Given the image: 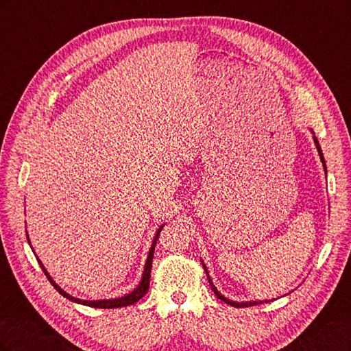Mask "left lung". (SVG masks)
I'll list each match as a JSON object with an SVG mask.
<instances>
[{
    "instance_id": "left-lung-1",
    "label": "left lung",
    "mask_w": 351,
    "mask_h": 351,
    "mask_svg": "<svg viewBox=\"0 0 351 351\" xmlns=\"http://www.w3.org/2000/svg\"><path fill=\"white\" fill-rule=\"evenodd\" d=\"M312 134H313V142H315V146H316V149H317V154H319V156H321V161H322V165H324V169H325V173H326V165H325V159H324V154H322V149H321V146H319V142H317V139H316V136H315V133L312 132ZM204 263V262H202ZM204 268H205V271H206V275H208V281H209V284H210V287H212V290H214V293H215V295L218 297L219 300H222V302H226V303H228L230 306H232V307H249V306H256L258 303H263V302H234V300H230V299H227V297H224L222 295L218 290H217V287L214 285V282L210 281V277H209V274H208V268H206V265L204 263ZM265 302H268V300H265Z\"/></svg>"
}]
</instances>
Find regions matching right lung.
I'll return each instance as SVG.
<instances>
[{
  "label": "right lung",
  "mask_w": 351,
  "mask_h": 351,
  "mask_svg": "<svg viewBox=\"0 0 351 351\" xmlns=\"http://www.w3.org/2000/svg\"><path fill=\"white\" fill-rule=\"evenodd\" d=\"M162 227H164V224L158 228L156 234H155V237H154V240H152V246H151V249H149V253H147L146 263H145L143 274H142V280H141L139 285H137L136 289H134L133 291H130L129 294L121 295V297H115V299H104V300H80V299H76V297L70 295L69 293H66L64 290H62L58 284H56V281H54V280L51 278V275L48 274V271L45 269L44 265H42V262H40V261H39V258L36 256L35 250H34V249H32V250H34L35 256H36V259H38V262H39V265H40V268H42V271L45 272V275H47V278L49 280V282H51L52 285H54V289H56L61 295H64L66 299H69V300H71V302H74V303H79V304H84V306H89V307H97V309H115V307H123V306H130V304H134L136 302H139V300L142 299V297L147 293V290H149V278H151V268H152V259H154L155 244H156V240H158V237H159V232H161ZM26 237H27V241H29V244H30V240H29L27 232H26Z\"/></svg>",
  "instance_id": "1"
}]
</instances>
